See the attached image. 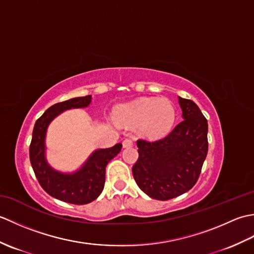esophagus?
<instances>
[{
	"mask_svg": "<svg viewBox=\"0 0 254 254\" xmlns=\"http://www.w3.org/2000/svg\"><path fill=\"white\" fill-rule=\"evenodd\" d=\"M122 145H123L124 148L132 147V146H133V141H132V139H130V138H126V139H124V141H123Z\"/></svg>",
	"mask_w": 254,
	"mask_h": 254,
	"instance_id": "esophagus-1",
	"label": "esophagus"
}]
</instances>
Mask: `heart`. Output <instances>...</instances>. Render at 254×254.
<instances>
[{"instance_id":"b5f03b06","label":"heart","mask_w":254,"mask_h":254,"mask_svg":"<svg viewBox=\"0 0 254 254\" xmlns=\"http://www.w3.org/2000/svg\"><path fill=\"white\" fill-rule=\"evenodd\" d=\"M118 121L137 126L143 137L156 139L168 134L176 121V109L167 98H141L117 109Z\"/></svg>"}]
</instances>
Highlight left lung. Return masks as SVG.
Returning <instances> with one entry per match:
<instances>
[{"label":"left lung","mask_w":254,"mask_h":254,"mask_svg":"<svg viewBox=\"0 0 254 254\" xmlns=\"http://www.w3.org/2000/svg\"><path fill=\"white\" fill-rule=\"evenodd\" d=\"M183 120L166 137L138 139L134 180L148 196L167 201L195 185L208 150L207 120L190 99L179 97Z\"/></svg>","instance_id":"1"}]
</instances>
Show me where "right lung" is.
<instances>
[{
    "label": "right lung",
    "instance_id": "add662e5",
    "mask_svg": "<svg viewBox=\"0 0 254 254\" xmlns=\"http://www.w3.org/2000/svg\"><path fill=\"white\" fill-rule=\"evenodd\" d=\"M91 96L76 97L51 106L35 123L29 147V158L35 175L42 189L60 201L82 205L93 202L104 190L106 167L120 153L122 144L110 148L97 149L84 165L72 174L53 169L46 159V133L50 122L69 109H79L90 105Z\"/></svg>",
    "mask_w": 254,
    "mask_h": 254
}]
</instances>
